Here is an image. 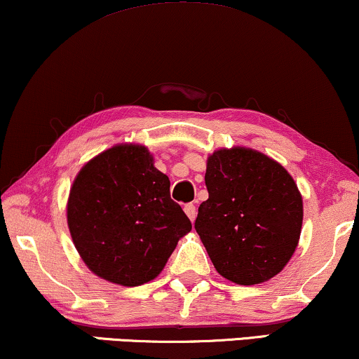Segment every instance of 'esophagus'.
I'll return each mask as SVG.
<instances>
[{"label": "esophagus", "mask_w": 359, "mask_h": 359, "mask_svg": "<svg viewBox=\"0 0 359 359\" xmlns=\"http://www.w3.org/2000/svg\"><path fill=\"white\" fill-rule=\"evenodd\" d=\"M184 213L188 215L189 219L194 221V218H196V206L193 203H188V205H184Z\"/></svg>", "instance_id": "34e87169"}]
</instances>
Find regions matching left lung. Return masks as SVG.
I'll use <instances>...</instances> for the list:
<instances>
[{"instance_id":"8db88e82","label":"left lung","mask_w":359,"mask_h":359,"mask_svg":"<svg viewBox=\"0 0 359 359\" xmlns=\"http://www.w3.org/2000/svg\"><path fill=\"white\" fill-rule=\"evenodd\" d=\"M208 200L194 229L216 271L236 285L276 276L298 246L303 200L294 180L266 154L234 146L208 158Z\"/></svg>"}]
</instances>
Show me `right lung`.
Instances as JSON below:
<instances>
[{
    "label": "right lung",
    "instance_id": "right-lung-1",
    "mask_svg": "<svg viewBox=\"0 0 359 359\" xmlns=\"http://www.w3.org/2000/svg\"><path fill=\"white\" fill-rule=\"evenodd\" d=\"M68 228L96 276L140 286L165 268L191 221L148 148L116 144L81 168L68 198Z\"/></svg>",
    "mask_w": 359,
    "mask_h": 359
}]
</instances>
